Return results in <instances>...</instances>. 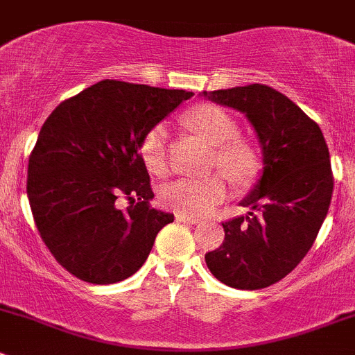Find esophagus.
<instances>
[{"instance_id": "esophagus-1", "label": "esophagus", "mask_w": 355, "mask_h": 355, "mask_svg": "<svg viewBox=\"0 0 355 355\" xmlns=\"http://www.w3.org/2000/svg\"><path fill=\"white\" fill-rule=\"evenodd\" d=\"M177 220L178 222H187V223H194V225H198L201 220L198 218V216L194 215H185V213H177Z\"/></svg>"}]
</instances>
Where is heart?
I'll return each instance as SVG.
<instances>
[{"label": "heart", "mask_w": 355, "mask_h": 355, "mask_svg": "<svg viewBox=\"0 0 355 355\" xmlns=\"http://www.w3.org/2000/svg\"><path fill=\"white\" fill-rule=\"evenodd\" d=\"M185 123L215 147V164L234 180H248L254 173V153L244 140L236 139L237 125L232 116L211 104L192 107ZM168 128L163 123L150 126L140 140V154L153 173L166 171ZM227 196V182L222 175L180 177L163 189V201L171 209L189 215H206Z\"/></svg>", "instance_id": "1"}]
</instances>
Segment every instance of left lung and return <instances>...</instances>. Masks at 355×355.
Wrapping results in <instances>:
<instances>
[{
    "instance_id": "left-lung-1",
    "label": "left lung",
    "mask_w": 355,
    "mask_h": 355,
    "mask_svg": "<svg viewBox=\"0 0 355 355\" xmlns=\"http://www.w3.org/2000/svg\"><path fill=\"white\" fill-rule=\"evenodd\" d=\"M199 95L243 112L263 156L261 177L241 201L250 211L222 223L225 239L205 254L206 265L227 286L261 290L304 260L328 215V146L318 123L270 86L257 83Z\"/></svg>"
}]
</instances>
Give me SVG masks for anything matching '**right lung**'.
<instances>
[{
  "label": "right lung",
  "mask_w": 355,
  "mask_h": 355,
  "mask_svg": "<svg viewBox=\"0 0 355 355\" xmlns=\"http://www.w3.org/2000/svg\"><path fill=\"white\" fill-rule=\"evenodd\" d=\"M192 92L104 79L44 121L27 168L41 239L72 276L112 284L133 276L173 213L150 208L140 140ZM130 206L119 210L117 198Z\"/></svg>",
  "instance_id": "1"
}]
</instances>
